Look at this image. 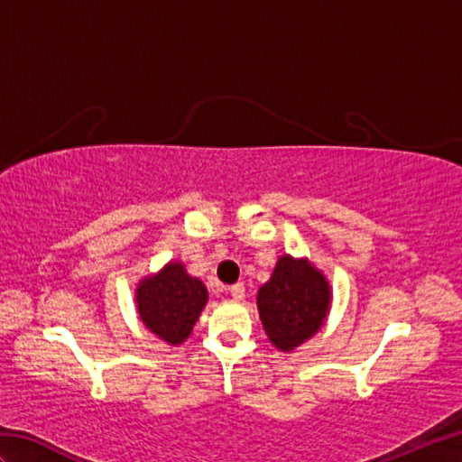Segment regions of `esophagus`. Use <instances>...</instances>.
<instances>
[{"mask_svg": "<svg viewBox=\"0 0 462 462\" xmlns=\"http://www.w3.org/2000/svg\"><path fill=\"white\" fill-rule=\"evenodd\" d=\"M230 296L234 300H244V296H246V290H244V283H234V286L230 288Z\"/></svg>", "mask_w": 462, "mask_h": 462, "instance_id": "1", "label": "esophagus"}]
</instances>
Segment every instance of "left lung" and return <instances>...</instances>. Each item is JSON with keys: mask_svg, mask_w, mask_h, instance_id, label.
Instances as JSON below:
<instances>
[{"mask_svg": "<svg viewBox=\"0 0 462 462\" xmlns=\"http://www.w3.org/2000/svg\"><path fill=\"white\" fill-rule=\"evenodd\" d=\"M263 331L278 351L291 353L323 328L331 308V286L308 258L283 254L258 290Z\"/></svg>", "mask_w": 462, "mask_h": 462, "instance_id": "left-lung-1", "label": "left lung"}]
</instances>
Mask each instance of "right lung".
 <instances>
[{
    "mask_svg": "<svg viewBox=\"0 0 462 462\" xmlns=\"http://www.w3.org/2000/svg\"><path fill=\"white\" fill-rule=\"evenodd\" d=\"M134 303L146 329L169 346H180L190 337L194 323L208 303V290L186 272L182 262L171 260L136 283Z\"/></svg>",
    "mask_w": 462,
    "mask_h": 462,
    "instance_id": "right-lung-1",
    "label": "right lung"
}]
</instances>
